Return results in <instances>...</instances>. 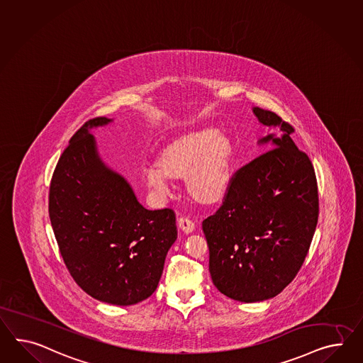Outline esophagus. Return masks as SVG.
<instances>
[{
  "mask_svg": "<svg viewBox=\"0 0 363 363\" xmlns=\"http://www.w3.org/2000/svg\"><path fill=\"white\" fill-rule=\"evenodd\" d=\"M177 226H179L183 232L186 233V234L195 230V223H194L191 218H188V217H179V218H177Z\"/></svg>",
  "mask_w": 363,
  "mask_h": 363,
  "instance_id": "obj_1",
  "label": "esophagus"
}]
</instances>
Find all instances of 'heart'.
<instances>
[{"instance_id":"heart-1","label":"heart","mask_w":363,"mask_h":363,"mask_svg":"<svg viewBox=\"0 0 363 363\" xmlns=\"http://www.w3.org/2000/svg\"><path fill=\"white\" fill-rule=\"evenodd\" d=\"M234 152L229 138L214 129L182 134L159 152V163L145 168L150 188L166 197L171 192V177L184 175L186 189L197 200L212 203L232 183Z\"/></svg>"}]
</instances>
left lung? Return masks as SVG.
<instances>
[{
  "label": "left lung",
  "instance_id": "8db88e82",
  "mask_svg": "<svg viewBox=\"0 0 363 363\" xmlns=\"http://www.w3.org/2000/svg\"><path fill=\"white\" fill-rule=\"evenodd\" d=\"M252 112L281 135L258 140L264 152L233 175L223 205L203 221L213 284L242 303L274 298L289 286L318 220L315 168L291 138L294 128L275 113Z\"/></svg>",
  "mask_w": 363,
  "mask_h": 363
}]
</instances>
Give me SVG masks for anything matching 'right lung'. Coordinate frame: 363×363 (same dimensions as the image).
Masks as SVG:
<instances>
[{"label": "right lung", "instance_id": "obj_1", "mask_svg": "<svg viewBox=\"0 0 363 363\" xmlns=\"http://www.w3.org/2000/svg\"><path fill=\"white\" fill-rule=\"evenodd\" d=\"M112 121L97 117L74 133L51 179L48 213L79 287L104 303L133 306L158 287L177 223L172 209L140 204L128 180L100 158L91 129Z\"/></svg>", "mask_w": 363, "mask_h": 363}]
</instances>
